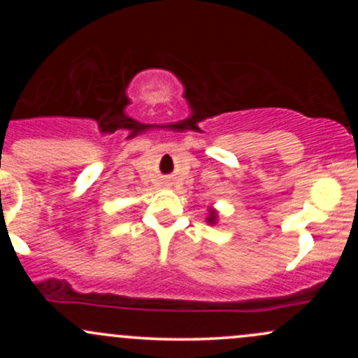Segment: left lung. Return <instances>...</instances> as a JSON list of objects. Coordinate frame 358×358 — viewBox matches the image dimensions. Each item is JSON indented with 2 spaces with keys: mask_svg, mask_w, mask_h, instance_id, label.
<instances>
[{
  "mask_svg": "<svg viewBox=\"0 0 358 358\" xmlns=\"http://www.w3.org/2000/svg\"><path fill=\"white\" fill-rule=\"evenodd\" d=\"M205 222H207L208 225H215L217 222H219V210L213 207H208V215L207 219H205Z\"/></svg>",
  "mask_w": 358,
  "mask_h": 358,
  "instance_id": "1",
  "label": "left lung"
}]
</instances>
